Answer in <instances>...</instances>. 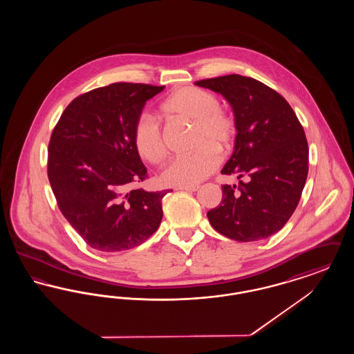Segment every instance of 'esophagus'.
Returning a JSON list of instances; mask_svg holds the SVG:
<instances>
[{
    "instance_id": "esophagus-1",
    "label": "esophagus",
    "mask_w": 354,
    "mask_h": 354,
    "mask_svg": "<svg viewBox=\"0 0 354 354\" xmlns=\"http://www.w3.org/2000/svg\"><path fill=\"white\" fill-rule=\"evenodd\" d=\"M198 185H183V187H178V189H182V191H188V192H195L198 191Z\"/></svg>"
}]
</instances>
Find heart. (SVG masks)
<instances>
[{
    "label": "heart",
    "instance_id": "obj_1",
    "mask_svg": "<svg viewBox=\"0 0 354 354\" xmlns=\"http://www.w3.org/2000/svg\"><path fill=\"white\" fill-rule=\"evenodd\" d=\"M172 118L195 123V151L175 158L162 172L166 185H196L219 167L218 151L227 153L234 147L236 122L221 110L219 98L199 87H182L171 94L162 106ZM135 150L142 159L159 165L167 155V147L158 120L143 114L135 122L133 131Z\"/></svg>",
    "mask_w": 354,
    "mask_h": 354
}]
</instances>
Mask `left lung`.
I'll use <instances>...</instances> for the list:
<instances>
[{
	"mask_svg": "<svg viewBox=\"0 0 354 354\" xmlns=\"http://www.w3.org/2000/svg\"><path fill=\"white\" fill-rule=\"evenodd\" d=\"M195 84L230 102L237 133L221 174L237 175L239 185H221V203L208 220L236 241L267 239L286 225L303 194L309 153L303 126L289 103L257 80L231 74Z\"/></svg>",
	"mask_w": 354,
	"mask_h": 354,
	"instance_id": "left-lung-1",
	"label": "left lung"
}]
</instances>
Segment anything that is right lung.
<instances>
[{"label":"right lung","instance_id":"1","mask_svg":"<svg viewBox=\"0 0 354 354\" xmlns=\"http://www.w3.org/2000/svg\"><path fill=\"white\" fill-rule=\"evenodd\" d=\"M165 86L118 82L68 103L55 124L48 176L57 204L87 245L101 252L131 250L158 230L162 199L134 185L147 178L133 131L146 102Z\"/></svg>","mask_w":354,"mask_h":354}]
</instances>
